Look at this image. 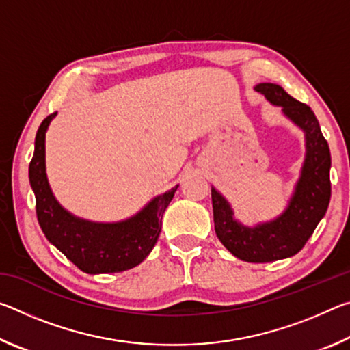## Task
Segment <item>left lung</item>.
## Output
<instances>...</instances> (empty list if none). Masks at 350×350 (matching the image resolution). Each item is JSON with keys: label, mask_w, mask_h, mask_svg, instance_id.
Segmentation results:
<instances>
[{"label": "left lung", "mask_w": 350, "mask_h": 350, "mask_svg": "<svg viewBox=\"0 0 350 350\" xmlns=\"http://www.w3.org/2000/svg\"><path fill=\"white\" fill-rule=\"evenodd\" d=\"M254 91L304 133L306 156L288 204L280 216L256 225H244L232 204L211 187L213 217L219 241L245 262H271L298 253L324 217L330 202V151L313 111L275 83H259Z\"/></svg>", "instance_id": "8db88e82"}]
</instances>
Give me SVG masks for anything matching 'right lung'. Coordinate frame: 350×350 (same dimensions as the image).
I'll return each instance as SVG.
<instances>
[{"mask_svg": "<svg viewBox=\"0 0 350 350\" xmlns=\"http://www.w3.org/2000/svg\"><path fill=\"white\" fill-rule=\"evenodd\" d=\"M55 116L57 112L41 122L29 165L41 230L47 241L85 273H117L135 267L156 245L162 216L179 185L152 198L125 221L94 222L72 215L55 199L46 174V131Z\"/></svg>", "mask_w": 350, "mask_h": 350, "instance_id": "right-lung-1", "label": "right lung"}]
</instances>
